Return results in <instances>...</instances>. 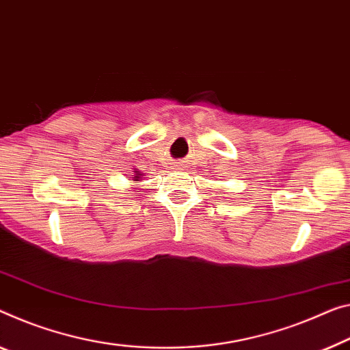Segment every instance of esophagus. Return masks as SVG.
<instances>
[{
  "mask_svg": "<svg viewBox=\"0 0 350 350\" xmlns=\"http://www.w3.org/2000/svg\"><path fill=\"white\" fill-rule=\"evenodd\" d=\"M178 165H183V164H178Z\"/></svg>",
  "mask_w": 350,
  "mask_h": 350,
  "instance_id": "1",
  "label": "esophagus"
}]
</instances>
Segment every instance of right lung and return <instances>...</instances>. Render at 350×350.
<instances>
[{
    "instance_id": "right-lung-1",
    "label": "right lung",
    "mask_w": 350,
    "mask_h": 350,
    "mask_svg": "<svg viewBox=\"0 0 350 350\" xmlns=\"http://www.w3.org/2000/svg\"><path fill=\"white\" fill-rule=\"evenodd\" d=\"M131 178H133V181H136V183H137L139 180H141V178H142V176H141V174H139V172L136 170V174H134V175L131 176Z\"/></svg>"
}]
</instances>
